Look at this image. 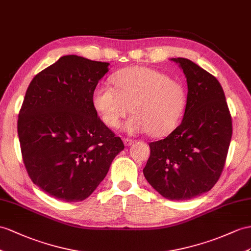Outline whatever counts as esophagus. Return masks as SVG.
<instances>
[{
  "label": "esophagus",
  "mask_w": 251,
  "mask_h": 251,
  "mask_svg": "<svg viewBox=\"0 0 251 251\" xmlns=\"http://www.w3.org/2000/svg\"><path fill=\"white\" fill-rule=\"evenodd\" d=\"M124 143H125V146H131L134 143V140L131 138H124Z\"/></svg>",
  "instance_id": "obj_1"
}]
</instances>
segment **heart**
<instances>
[{
    "instance_id": "1",
    "label": "heart",
    "mask_w": 251,
    "mask_h": 251,
    "mask_svg": "<svg viewBox=\"0 0 251 251\" xmlns=\"http://www.w3.org/2000/svg\"><path fill=\"white\" fill-rule=\"evenodd\" d=\"M113 87L100 85L93 94V104L103 122L117 129L127 113L126 130L132 134L150 132L162 137L174 130L184 106V89L176 79L145 66H134L116 73Z\"/></svg>"
}]
</instances>
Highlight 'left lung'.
Returning <instances> with one entry per match:
<instances>
[{
	"instance_id": "left-lung-1",
	"label": "left lung",
	"mask_w": 251,
	"mask_h": 251,
	"mask_svg": "<svg viewBox=\"0 0 251 251\" xmlns=\"http://www.w3.org/2000/svg\"><path fill=\"white\" fill-rule=\"evenodd\" d=\"M185 75L187 99L181 125L149 144L144 176L169 200H187L209 192L224 170L232 136V118L222 85L192 60L173 58Z\"/></svg>"
}]
</instances>
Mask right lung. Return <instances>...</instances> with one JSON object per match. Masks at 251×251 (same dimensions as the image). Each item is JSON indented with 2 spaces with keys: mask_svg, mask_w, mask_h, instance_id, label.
I'll return each instance as SVG.
<instances>
[{
  "mask_svg": "<svg viewBox=\"0 0 251 251\" xmlns=\"http://www.w3.org/2000/svg\"><path fill=\"white\" fill-rule=\"evenodd\" d=\"M108 65L66 55L27 87L18 118L22 160L30 180L51 197L86 199L125 149L93 104Z\"/></svg>",
  "mask_w": 251,
  "mask_h": 251,
  "instance_id": "right-lung-1",
  "label": "right lung"
}]
</instances>
